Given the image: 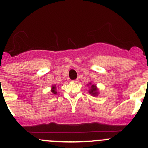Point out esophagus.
Here are the masks:
<instances>
[{
    "mask_svg": "<svg viewBox=\"0 0 148 148\" xmlns=\"http://www.w3.org/2000/svg\"><path fill=\"white\" fill-rule=\"evenodd\" d=\"M73 82H75V83H77L78 82V79H75V80H73Z\"/></svg>",
    "mask_w": 148,
    "mask_h": 148,
    "instance_id": "obj_1",
    "label": "esophagus"
}]
</instances>
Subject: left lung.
<instances>
[{
  "mask_svg": "<svg viewBox=\"0 0 148 148\" xmlns=\"http://www.w3.org/2000/svg\"><path fill=\"white\" fill-rule=\"evenodd\" d=\"M87 86H89V90L88 92L93 97H95L99 95V89L97 88L95 84H93L92 82H89L87 84Z\"/></svg>",
  "mask_w": 148,
  "mask_h": 148,
  "instance_id": "8db88e82",
  "label": "left lung"
}]
</instances>
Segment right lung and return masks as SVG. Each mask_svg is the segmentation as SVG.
Here are the masks:
<instances>
[{
  "label": "right lung",
  "instance_id": "obj_1",
  "mask_svg": "<svg viewBox=\"0 0 148 148\" xmlns=\"http://www.w3.org/2000/svg\"><path fill=\"white\" fill-rule=\"evenodd\" d=\"M51 92L53 93V95H56L57 93H58V92H57V89H56V84H53V85L51 86Z\"/></svg>",
  "mask_w": 148,
  "mask_h": 148
}]
</instances>
